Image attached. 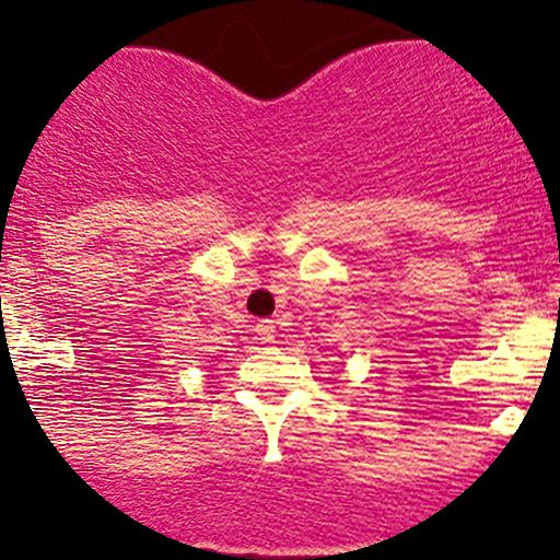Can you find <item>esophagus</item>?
<instances>
[{
	"label": "esophagus",
	"instance_id": "obj_1",
	"mask_svg": "<svg viewBox=\"0 0 560 560\" xmlns=\"http://www.w3.org/2000/svg\"><path fill=\"white\" fill-rule=\"evenodd\" d=\"M257 336H259V341H265V343L273 341V338H276V322L273 319L257 322Z\"/></svg>",
	"mask_w": 560,
	"mask_h": 560
}]
</instances>
